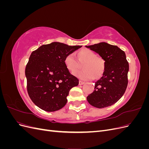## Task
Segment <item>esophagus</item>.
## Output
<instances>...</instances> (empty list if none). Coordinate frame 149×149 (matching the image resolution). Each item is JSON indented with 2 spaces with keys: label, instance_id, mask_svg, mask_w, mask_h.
I'll list each match as a JSON object with an SVG mask.
<instances>
[{
  "label": "esophagus",
  "instance_id": "obj_1",
  "mask_svg": "<svg viewBox=\"0 0 149 149\" xmlns=\"http://www.w3.org/2000/svg\"><path fill=\"white\" fill-rule=\"evenodd\" d=\"M84 84H85V82L82 81H79V85H83Z\"/></svg>",
  "mask_w": 149,
  "mask_h": 149
}]
</instances>
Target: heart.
Returning <instances> with one entry per match:
<instances>
[{"mask_svg": "<svg viewBox=\"0 0 149 149\" xmlns=\"http://www.w3.org/2000/svg\"><path fill=\"white\" fill-rule=\"evenodd\" d=\"M78 61L73 53L67 55L64 59V63L66 68L73 71L80 67V64L84 63L83 70L75 71L73 74L81 79L89 80L94 77L101 76L104 71V61L101 57L96 56V53L89 49H81L77 53ZM79 62L80 64L78 63Z\"/></svg>", "mask_w": 149, "mask_h": 149, "instance_id": "1", "label": "heart"}]
</instances>
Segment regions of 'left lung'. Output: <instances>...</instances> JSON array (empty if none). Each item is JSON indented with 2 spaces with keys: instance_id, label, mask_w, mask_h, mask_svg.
Returning a JSON list of instances; mask_svg holds the SVG:
<instances>
[{
  "instance_id": "8db88e82",
  "label": "left lung",
  "mask_w": 149,
  "mask_h": 149,
  "mask_svg": "<svg viewBox=\"0 0 149 149\" xmlns=\"http://www.w3.org/2000/svg\"><path fill=\"white\" fill-rule=\"evenodd\" d=\"M85 47L99 54L105 64L102 77L95 83L94 91L87 100L97 108L112 106L123 96L127 86L129 63L125 52L106 42Z\"/></svg>"
}]
</instances>
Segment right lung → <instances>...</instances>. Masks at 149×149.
<instances>
[{"label": "right lung", "mask_w": 149, "mask_h": 149, "mask_svg": "<svg viewBox=\"0 0 149 149\" xmlns=\"http://www.w3.org/2000/svg\"><path fill=\"white\" fill-rule=\"evenodd\" d=\"M81 47L52 42L31 53L25 68L27 91L40 109L54 112L66 105L70 90L78 85L79 80L70 74L64 59Z\"/></svg>", "instance_id": "right-lung-1"}]
</instances>
